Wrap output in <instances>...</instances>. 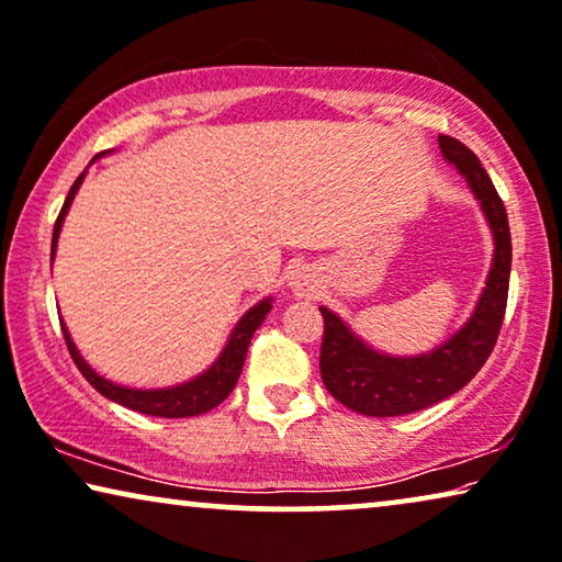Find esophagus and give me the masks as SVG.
<instances>
[{
  "label": "esophagus",
  "instance_id": "1",
  "mask_svg": "<svg viewBox=\"0 0 562 562\" xmlns=\"http://www.w3.org/2000/svg\"><path fill=\"white\" fill-rule=\"evenodd\" d=\"M289 286L296 296H314L316 291H319V281H316V273L306 271V268H299V271L291 276Z\"/></svg>",
  "mask_w": 562,
  "mask_h": 562
}]
</instances>
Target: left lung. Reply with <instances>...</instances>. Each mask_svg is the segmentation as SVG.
<instances>
[{
  "instance_id": "obj_1",
  "label": "left lung",
  "mask_w": 562,
  "mask_h": 562,
  "mask_svg": "<svg viewBox=\"0 0 562 562\" xmlns=\"http://www.w3.org/2000/svg\"><path fill=\"white\" fill-rule=\"evenodd\" d=\"M438 146L446 161L482 202L484 217L494 235V258L486 286L476 301L469 322L446 339L441 347L413 357L382 355L355 335L345 322L327 306H319L324 316V339L319 355L322 380L341 405L372 418H393L416 413L459 393L467 382L482 370L497 345L504 308H507L512 238L504 202L476 159V154L451 136H438Z\"/></svg>"
}]
</instances>
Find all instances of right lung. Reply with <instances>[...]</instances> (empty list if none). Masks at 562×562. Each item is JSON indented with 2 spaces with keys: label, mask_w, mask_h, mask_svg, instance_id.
<instances>
[{
  "label": "right lung",
  "mask_w": 562,
  "mask_h": 562,
  "mask_svg": "<svg viewBox=\"0 0 562 562\" xmlns=\"http://www.w3.org/2000/svg\"><path fill=\"white\" fill-rule=\"evenodd\" d=\"M103 154V151H101ZM101 154H95L93 161L101 157ZM83 177L86 172L78 177L76 182H72L68 198L63 202V210L58 215V221H55V231H53V248H50V261L55 258V248H58V238H60V227L65 215H68L70 210V202L76 198L78 187L83 184ZM273 306V299L268 296L263 301H258L256 306H250L246 314L240 316V322L235 324L231 339H227L225 349L221 352V357L213 362V368H207L202 375L192 378L182 382V385H175V387H157V390H139V387H126V385H116V382L105 380L103 375H99L91 364H88L80 352L72 345L70 339V331L65 324L60 322L63 327V337H65V345H68V352L72 357V362H76V368L80 370V375H83L91 385L99 390L103 397H109V401L124 405V408H132L136 413H146V416H157V418H190V416H200V413H207L213 411L215 405H221L227 395L233 393L235 382H238L240 372H243V362H246V352H248V345L250 339H254L256 329L261 327V322L266 319V314L271 312Z\"/></svg>",
  "instance_id": "1"
}]
</instances>
